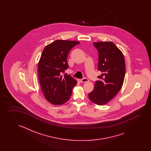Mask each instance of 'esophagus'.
<instances>
[{
  "mask_svg": "<svg viewBox=\"0 0 151 151\" xmlns=\"http://www.w3.org/2000/svg\"><path fill=\"white\" fill-rule=\"evenodd\" d=\"M80 81L81 83H86V82L88 81V79L86 78H83V79H80Z\"/></svg>",
  "mask_w": 151,
  "mask_h": 151,
  "instance_id": "esophagus-1",
  "label": "esophagus"
}]
</instances>
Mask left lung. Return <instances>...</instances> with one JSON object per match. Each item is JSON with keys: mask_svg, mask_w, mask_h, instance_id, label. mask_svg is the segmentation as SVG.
<instances>
[{"mask_svg": "<svg viewBox=\"0 0 151 151\" xmlns=\"http://www.w3.org/2000/svg\"><path fill=\"white\" fill-rule=\"evenodd\" d=\"M98 51V69L102 74L98 76L93 91L88 97L98 105H105L116 96L121 89L125 75L124 55L113 42H93Z\"/></svg>", "mask_w": 151, "mask_h": 151, "instance_id": "left-lung-1", "label": "left lung"}]
</instances>
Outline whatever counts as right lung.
<instances>
[{"label": "right lung", "instance_id": "obj_1", "mask_svg": "<svg viewBox=\"0 0 151 151\" xmlns=\"http://www.w3.org/2000/svg\"><path fill=\"white\" fill-rule=\"evenodd\" d=\"M80 42L57 40L47 45L38 63V77L46 99L52 104L62 105L70 99L77 80L61 74L68 68L67 58L72 48Z\"/></svg>", "mask_w": 151, "mask_h": 151}]
</instances>
